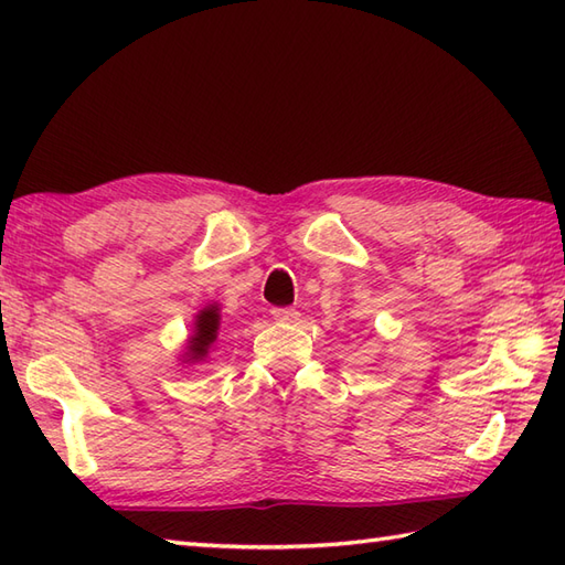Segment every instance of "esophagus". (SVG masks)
<instances>
[{
  "instance_id": "1",
  "label": "esophagus",
  "mask_w": 565,
  "mask_h": 565,
  "mask_svg": "<svg viewBox=\"0 0 565 565\" xmlns=\"http://www.w3.org/2000/svg\"><path fill=\"white\" fill-rule=\"evenodd\" d=\"M271 315L277 322H296L300 318V312L296 308H274Z\"/></svg>"
}]
</instances>
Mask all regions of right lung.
Segmentation results:
<instances>
[{
  "instance_id": "obj_1",
  "label": "right lung",
  "mask_w": 565,
  "mask_h": 565,
  "mask_svg": "<svg viewBox=\"0 0 565 565\" xmlns=\"http://www.w3.org/2000/svg\"><path fill=\"white\" fill-rule=\"evenodd\" d=\"M218 320H221L218 306H209L200 315H196L194 334L188 342L185 361L196 363V361H204L209 356V351H212L216 337H218Z\"/></svg>"
}]
</instances>
